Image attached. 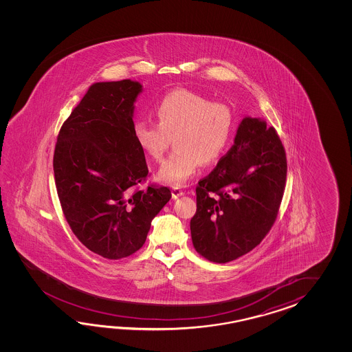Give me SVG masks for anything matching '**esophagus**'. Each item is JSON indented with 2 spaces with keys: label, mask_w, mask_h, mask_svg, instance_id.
Masks as SVG:
<instances>
[{
  "label": "esophagus",
  "mask_w": 352,
  "mask_h": 352,
  "mask_svg": "<svg viewBox=\"0 0 352 352\" xmlns=\"http://www.w3.org/2000/svg\"><path fill=\"white\" fill-rule=\"evenodd\" d=\"M171 195H173V199L176 200V199H179V197L184 195V191L179 187H173V190H171Z\"/></svg>",
  "instance_id": "esophagus-1"
}]
</instances>
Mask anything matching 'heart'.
<instances>
[{
	"instance_id": "b5f03b06",
	"label": "heart",
	"mask_w": 352,
	"mask_h": 352,
	"mask_svg": "<svg viewBox=\"0 0 352 352\" xmlns=\"http://www.w3.org/2000/svg\"><path fill=\"white\" fill-rule=\"evenodd\" d=\"M157 123L137 120L133 137L151 158L161 160L173 137L171 153L158 168L157 179L182 186L194 176L200 162L210 165L223 156L234 132V114L228 105L212 103L192 90L175 89L155 105Z\"/></svg>"
}]
</instances>
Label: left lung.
<instances>
[{"label": "left lung", "mask_w": 352, "mask_h": 352, "mask_svg": "<svg viewBox=\"0 0 352 352\" xmlns=\"http://www.w3.org/2000/svg\"><path fill=\"white\" fill-rule=\"evenodd\" d=\"M285 176V148L274 128L244 117L232 148L196 187L190 223L196 252L228 263L253 250L276 221Z\"/></svg>", "instance_id": "obj_1"}]
</instances>
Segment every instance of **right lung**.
I'll use <instances>...</instances> for the list:
<instances>
[{"mask_svg": "<svg viewBox=\"0 0 352 352\" xmlns=\"http://www.w3.org/2000/svg\"><path fill=\"white\" fill-rule=\"evenodd\" d=\"M142 90L129 79L91 84L55 146V185L67 224L107 259L141 249L151 221L171 199L167 187L132 190L148 175L133 137L135 102Z\"/></svg>", "mask_w": 352, "mask_h": 352, "instance_id": "obj_1", "label": "right lung"}]
</instances>
